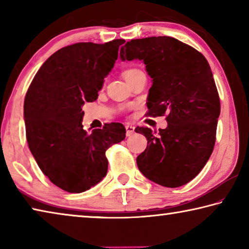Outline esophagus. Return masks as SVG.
<instances>
[{
  "mask_svg": "<svg viewBox=\"0 0 249 249\" xmlns=\"http://www.w3.org/2000/svg\"><path fill=\"white\" fill-rule=\"evenodd\" d=\"M125 128H126V136H132V135L134 134V130H135V127L132 125V124H126L125 125Z\"/></svg>",
  "mask_w": 249,
  "mask_h": 249,
  "instance_id": "esophagus-1",
  "label": "esophagus"
}]
</instances>
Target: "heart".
Instances as JSON below:
<instances>
[{
  "label": "heart",
  "mask_w": 249,
  "mask_h": 249,
  "mask_svg": "<svg viewBox=\"0 0 249 249\" xmlns=\"http://www.w3.org/2000/svg\"><path fill=\"white\" fill-rule=\"evenodd\" d=\"M133 70H134V69H127V70H125V71H124V73H123V74H124V78H125L126 75H127V74L130 72V71H133Z\"/></svg>",
  "instance_id": "obj_1"
}]
</instances>
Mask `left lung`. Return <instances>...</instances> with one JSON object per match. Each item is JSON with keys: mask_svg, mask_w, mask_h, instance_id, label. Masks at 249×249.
<instances>
[{"mask_svg": "<svg viewBox=\"0 0 249 249\" xmlns=\"http://www.w3.org/2000/svg\"><path fill=\"white\" fill-rule=\"evenodd\" d=\"M123 60L140 59L153 78L148 116H165L168 126L145 135L147 147L136 159L146 178L168 188L181 187L203 169L216 140L220 96L205 57L168 36L132 39L121 48Z\"/></svg>", "mask_w": 249, "mask_h": 249, "instance_id": "8db88e82", "label": "left lung"}]
</instances>
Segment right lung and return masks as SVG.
Here are the masks:
<instances>
[{"label": "right lung", "instance_id": "1", "mask_svg": "<svg viewBox=\"0 0 249 249\" xmlns=\"http://www.w3.org/2000/svg\"><path fill=\"white\" fill-rule=\"evenodd\" d=\"M124 39L77 43L57 50L34 77L24 101L26 140L37 165L70 193L89 190L107 172L109 147L125 138L121 123L83 129L84 102H93Z\"/></svg>", "mask_w": 249, "mask_h": 249}]
</instances>
